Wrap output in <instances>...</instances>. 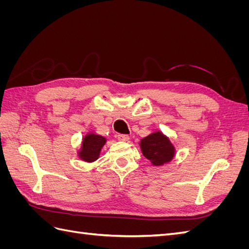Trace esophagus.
<instances>
[{"label": "esophagus", "instance_id": "34e87169", "mask_svg": "<svg viewBox=\"0 0 249 249\" xmlns=\"http://www.w3.org/2000/svg\"><path fill=\"white\" fill-rule=\"evenodd\" d=\"M116 137H117V139H118L119 141H127V140L130 139L129 135H126V134H118Z\"/></svg>", "mask_w": 249, "mask_h": 249}]
</instances>
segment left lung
Instances as JSON below:
<instances>
[{
    "instance_id": "8db88e82",
    "label": "left lung",
    "mask_w": 249,
    "mask_h": 249,
    "mask_svg": "<svg viewBox=\"0 0 249 249\" xmlns=\"http://www.w3.org/2000/svg\"><path fill=\"white\" fill-rule=\"evenodd\" d=\"M140 146L143 156L154 165H162L169 162L175 153L168 138L160 132L141 139Z\"/></svg>"
}]
</instances>
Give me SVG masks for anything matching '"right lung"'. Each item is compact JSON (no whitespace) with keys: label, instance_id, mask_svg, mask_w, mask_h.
<instances>
[{"label":"right lung","instance_id":"right-lung-1","mask_svg":"<svg viewBox=\"0 0 249 249\" xmlns=\"http://www.w3.org/2000/svg\"><path fill=\"white\" fill-rule=\"evenodd\" d=\"M105 143H106V139L99 135H87L83 140V147L80 153L81 158L86 162L95 161L99 158Z\"/></svg>","mask_w":249,"mask_h":249}]
</instances>
